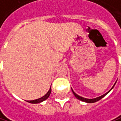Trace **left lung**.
Instances as JSON below:
<instances>
[{
	"instance_id": "left-lung-1",
	"label": "left lung",
	"mask_w": 121,
	"mask_h": 121,
	"mask_svg": "<svg viewBox=\"0 0 121 121\" xmlns=\"http://www.w3.org/2000/svg\"><path fill=\"white\" fill-rule=\"evenodd\" d=\"M115 85V84H114ZM114 85L113 86V87L114 86ZM113 87L111 89H113ZM72 91H73V93L74 94V95L78 99V100H82V101H84V102H86V103H95V102H97V101H98V100H100L101 98H103V97H104V95H106L107 93H109L110 91H109L107 93H106L104 95H101V96H100V97H98V98H93V99H87V98H82V97H81V96H80V95H77L76 93H75L73 91V89H72Z\"/></svg>"
}]
</instances>
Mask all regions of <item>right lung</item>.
I'll list each match as a JSON object with an SVG mask.
<instances>
[{
	"mask_svg": "<svg viewBox=\"0 0 121 121\" xmlns=\"http://www.w3.org/2000/svg\"><path fill=\"white\" fill-rule=\"evenodd\" d=\"M50 93H51V88L50 89L49 91H48V93H46L45 95H43V97H41V98H39V99H37V100H30V101H28V103H33V104H35V103H41V102L44 101L45 100H46V99L49 97Z\"/></svg>",
	"mask_w": 121,
	"mask_h": 121,
	"instance_id": "add662e5",
	"label": "right lung"
}]
</instances>
